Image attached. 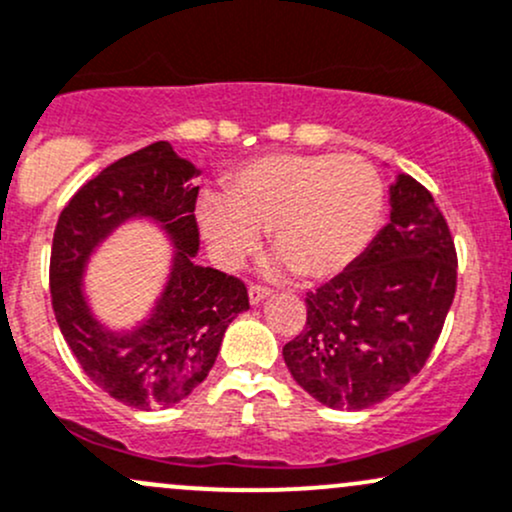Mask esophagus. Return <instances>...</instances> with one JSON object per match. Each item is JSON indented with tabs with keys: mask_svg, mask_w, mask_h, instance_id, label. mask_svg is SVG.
<instances>
[{
	"mask_svg": "<svg viewBox=\"0 0 512 512\" xmlns=\"http://www.w3.org/2000/svg\"><path fill=\"white\" fill-rule=\"evenodd\" d=\"M269 296V289L267 286H250L247 289V299H250V306H257V303H262Z\"/></svg>",
	"mask_w": 512,
	"mask_h": 512,
	"instance_id": "esophagus-1",
	"label": "esophagus"
}]
</instances>
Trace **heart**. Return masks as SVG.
<instances>
[{
  "label": "heart",
  "mask_w": 512,
  "mask_h": 512,
  "mask_svg": "<svg viewBox=\"0 0 512 512\" xmlns=\"http://www.w3.org/2000/svg\"><path fill=\"white\" fill-rule=\"evenodd\" d=\"M381 209L384 187L362 157L272 153L240 165L223 194L201 196L199 226L223 267L240 265L269 228L279 267L316 282L362 255Z\"/></svg>",
  "instance_id": "b5f03b06"
}]
</instances>
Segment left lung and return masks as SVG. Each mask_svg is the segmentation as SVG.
Segmentation results:
<instances>
[{"label": "left lung", "instance_id": "8db88e82", "mask_svg": "<svg viewBox=\"0 0 512 512\" xmlns=\"http://www.w3.org/2000/svg\"><path fill=\"white\" fill-rule=\"evenodd\" d=\"M389 223L345 272L306 294V325L284 345L303 391L362 411L428 362L457 291V252L435 199L411 174L389 189Z\"/></svg>", "mask_w": 512, "mask_h": 512}]
</instances>
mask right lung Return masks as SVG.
Wrapping results in <instances>:
<instances>
[{"label": "right lung", "mask_w": 512, "mask_h": 512, "mask_svg": "<svg viewBox=\"0 0 512 512\" xmlns=\"http://www.w3.org/2000/svg\"><path fill=\"white\" fill-rule=\"evenodd\" d=\"M199 174L160 140L89 179L55 226L50 296L60 333L101 391L140 411L187 398L209 376L228 325L250 308L240 279L194 262ZM128 220H150L166 233L173 243L171 274L148 319L131 331H111L93 316L83 272Z\"/></svg>", "instance_id": "obj_1"}]
</instances>
